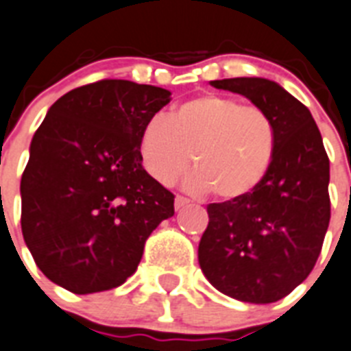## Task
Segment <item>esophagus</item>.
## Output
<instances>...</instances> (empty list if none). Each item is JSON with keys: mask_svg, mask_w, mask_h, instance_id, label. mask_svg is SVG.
Here are the masks:
<instances>
[{"mask_svg": "<svg viewBox=\"0 0 351 351\" xmlns=\"http://www.w3.org/2000/svg\"><path fill=\"white\" fill-rule=\"evenodd\" d=\"M185 205H189V199L184 198V196H176V198H175V207L176 208H182V207H185Z\"/></svg>", "mask_w": 351, "mask_h": 351, "instance_id": "obj_1", "label": "esophagus"}]
</instances>
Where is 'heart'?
Listing matches in <instances>:
<instances>
[{
  "instance_id": "heart-1",
  "label": "heart",
  "mask_w": 351,
  "mask_h": 351,
  "mask_svg": "<svg viewBox=\"0 0 351 351\" xmlns=\"http://www.w3.org/2000/svg\"><path fill=\"white\" fill-rule=\"evenodd\" d=\"M193 152L196 171L185 180L187 189L214 191L219 199L243 198L269 173L276 153L275 123L241 99L205 94L143 126L141 160L158 184H175L189 169Z\"/></svg>"
}]
</instances>
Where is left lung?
Wrapping results in <instances>:
<instances>
[{"label": "left lung", "instance_id": "8db88e82", "mask_svg": "<svg viewBox=\"0 0 351 351\" xmlns=\"http://www.w3.org/2000/svg\"><path fill=\"white\" fill-rule=\"evenodd\" d=\"M264 110L276 128V153L257 189L210 203L198 246L203 275L219 293L273 303L298 287L316 264L330 221V162L311 110L266 78L212 80Z\"/></svg>", "mask_w": 351, "mask_h": 351}]
</instances>
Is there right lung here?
Listing matches in <instances>:
<instances>
[{
    "mask_svg": "<svg viewBox=\"0 0 351 351\" xmlns=\"http://www.w3.org/2000/svg\"><path fill=\"white\" fill-rule=\"evenodd\" d=\"M171 93L99 80L53 103L21 178V228L35 264L76 294L125 284L175 196L143 167V126Z\"/></svg>",
    "mask_w": 351,
    "mask_h": 351,
    "instance_id": "1",
    "label": "right lung"
}]
</instances>
